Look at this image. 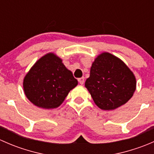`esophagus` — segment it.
Segmentation results:
<instances>
[{
    "instance_id": "34e87169",
    "label": "esophagus",
    "mask_w": 154,
    "mask_h": 154,
    "mask_svg": "<svg viewBox=\"0 0 154 154\" xmlns=\"http://www.w3.org/2000/svg\"><path fill=\"white\" fill-rule=\"evenodd\" d=\"M84 81H85V79H84V77H80V78L78 79V82L81 85H83V83H84Z\"/></svg>"
}]
</instances>
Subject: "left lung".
<instances>
[{
    "label": "left lung",
    "instance_id": "1",
    "mask_svg": "<svg viewBox=\"0 0 154 154\" xmlns=\"http://www.w3.org/2000/svg\"><path fill=\"white\" fill-rule=\"evenodd\" d=\"M85 86L94 103L103 110H113L127 103L133 95L136 80L122 60L109 53L94 60Z\"/></svg>",
    "mask_w": 154,
    "mask_h": 154
}]
</instances>
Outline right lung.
I'll use <instances>...</instances> for the list:
<instances>
[{"label": "right lung", "mask_w": 154, "mask_h": 154, "mask_svg": "<svg viewBox=\"0 0 154 154\" xmlns=\"http://www.w3.org/2000/svg\"><path fill=\"white\" fill-rule=\"evenodd\" d=\"M78 82L61 59L53 53L43 56L26 74L23 87L26 97L36 106L54 109L63 103Z\"/></svg>", "instance_id": "1"}]
</instances>
